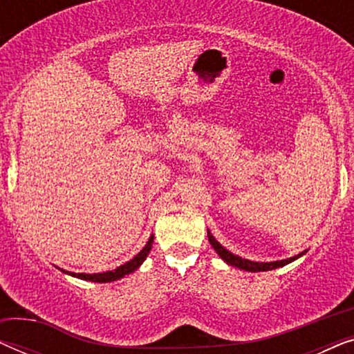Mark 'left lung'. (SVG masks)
<instances>
[{
  "mask_svg": "<svg viewBox=\"0 0 354 354\" xmlns=\"http://www.w3.org/2000/svg\"><path fill=\"white\" fill-rule=\"evenodd\" d=\"M207 239H209V243L212 245V248L216 250V253L221 256L222 259L225 261L227 264L230 266H235V268L239 269H243V270H248V272H261V270H272V269H277V268H282V266L292 263V261L298 259L299 256H293V258H288V259H283V261H275V263H254V261H250V259H243L240 258V256H235L232 254L230 251H227L224 246H222L219 241H217L214 236L211 235V232L207 230Z\"/></svg>",
  "mask_w": 354,
  "mask_h": 354,
  "instance_id": "left-lung-1",
  "label": "left lung"
}]
</instances>
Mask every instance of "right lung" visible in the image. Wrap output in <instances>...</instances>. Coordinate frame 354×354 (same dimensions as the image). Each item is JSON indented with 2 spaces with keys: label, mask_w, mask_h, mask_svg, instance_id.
I'll return each instance as SVG.
<instances>
[{
  "label": "right lung",
  "mask_w": 354,
  "mask_h": 354,
  "mask_svg": "<svg viewBox=\"0 0 354 354\" xmlns=\"http://www.w3.org/2000/svg\"><path fill=\"white\" fill-rule=\"evenodd\" d=\"M153 239H154V236L151 235V239L148 240V243L145 245V248L140 251V253L135 256L133 259H130L125 264L119 266L118 269L108 270V272H103V274H74V272H69V274L74 275V277H79V279H84V280H91V282H100V283L114 282V280L122 279L124 275H127L130 272H133V270H137L140 266H142L143 261L147 259L149 250H151V246H153Z\"/></svg>",
  "instance_id": "1"
}]
</instances>
